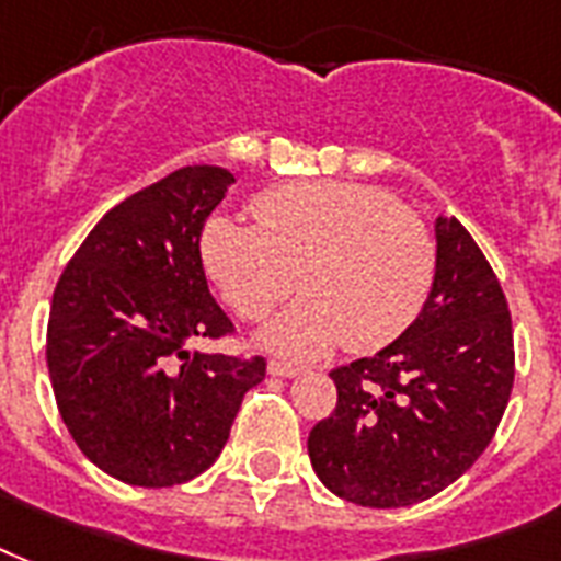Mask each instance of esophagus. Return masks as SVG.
I'll return each mask as SVG.
<instances>
[{"instance_id":"34e87169","label":"esophagus","mask_w":561,"mask_h":561,"mask_svg":"<svg viewBox=\"0 0 561 561\" xmlns=\"http://www.w3.org/2000/svg\"><path fill=\"white\" fill-rule=\"evenodd\" d=\"M301 371H304L301 366H293V363H280V359H272V363H268V375H275V377H298Z\"/></svg>"}]
</instances>
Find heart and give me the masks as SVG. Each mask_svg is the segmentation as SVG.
<instances>
[{"mask_svg":"<svg viewBox=\"0 0 561 561\" xmlns=\"http://www.w3.org/2000/svg\"><path fill=\"white\" fill-rule=\"evenodd\" d=\"M257 225L210 216L198 251L233 312L266 319L293 286L304 298L268 321L260 342L310 359L345 342L377 351L419 319L436 280L427 225L377 186L304 181L251 202Z\"/></svg>","mask_w":561,"mask_h":561,"instance_id":"b5f03b06","label":"heart"}]
</instances>
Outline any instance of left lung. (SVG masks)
I'll list each match as a JSON object with an SVG mask.
<instances>
[{"mask_svg": "<svg viewBox=\"0 0 561 561\" xmlns=\"http://www.w3.org/2000/svg\"><path fill=\"white\" fill-rule=\"evenodd\" d=\"M436 280L401 336L333 371L330 419L310 430L316 474L342 501L398 510L474 466L515 380L512 319L474 237L436 216Z\"/></svg>", "mask_w": 561, "mask_h": 561, "instance_id": "obj_1", "label": "left lung"}]
</instances>
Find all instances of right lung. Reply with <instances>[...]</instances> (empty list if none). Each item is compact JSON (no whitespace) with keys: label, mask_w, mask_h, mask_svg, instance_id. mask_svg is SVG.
Listing matches in <instances>:
<instances>
[{"label":"right lung","mask_w":561,"mask_h":561,"mask_svg":"<svg viewBox=\"0 0 561 561\" xmlns=\"http://www.w3.org/2000/svg\"><path fill=\"white\" fill-rule=\"evenodd\" d=\"M233 184L184 167L99 219L51 295L46 363L84 457L128 485L163 489L216 462L266 359L190 348L233 324L213 301L198 237Z\"/></svg>","instance_id":"right-lung-1"}]
</instances>
